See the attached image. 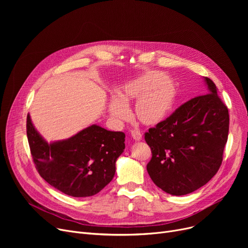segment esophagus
Instances as JSON below:
<instances>
[{"label":"esophagus","mask_w":248,"mask_h":248,"mask_svg":"<svg viewBox=\"0 0 248 248\" xmlns=\"http://www.w3.org/2000/svg\"><path fill=\"white\" fill-rule=\"evenodd\" d=\"M131 135L136 140H140L141 139V134L138 128H132L131 129Z\"/></svg>","instance_id":"1"}]
</instances>
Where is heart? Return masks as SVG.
I'll list each match as a JSON object with an SVG mask.
<instances>
[{
  "label": "heart",
  "instance_id": "b5f03b06",
  "mask_svg": "<svg viewBox=\"0 0 248 248\" xmlns=\"http://www.w3.org/2000/svg\"><path fill=\"white\" fill-rule=\"evenodd\" d=\"M175 96L174 84L167 75L162 72L149 73L126 84L121 99L112 100L110 111L119 119H126L129 110L124 102L140 98L136 107L139 119L146 124H155L162 121L171 109Z\"/></svg>",
  "mask_w": 248,
  "mask_h": 248
}]
</instances>
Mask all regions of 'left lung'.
Instances as JSON below:
<instances>
[{
	"mask_svg": "<svg viewBox=\"0 0 248 248\" xmlns=\"http://www.w3.org/2000/svg\"><path fill=\"white\" fill-rule=\"evenodd\" d=\"M205 81L208 93L186 101L145 133L152 151L148 173L160 189L175 196L204 186L222 164L228 108L215 83L208 77Z\"/></svg>",
	"mask_w": 248,
	"mask_h": 248,
	"instance_id": "left-lung-1",
	"label": "left lung"
}]
</instances>
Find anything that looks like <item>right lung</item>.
I'll use <instances>...</instances> for the list:
<instances>
[{
    "instance_id": "obj_1",
    "label": "right lung",
    "mask_w": 248,
    "mask_h": 248,
    "mask_svg": "<svg viewBox=\"0 0 248 248\" xmlns=\"http://www.w3.org/2000/svg\"><path fill=\"white\" fill-rule=\"evenodd\" d=\"M27 137L37 171L48 184L72 197L93 196L112 180L124 150L123 132L91 125L74 137L48 145L27 115Z\"/></svg>"
}]
</instances>
